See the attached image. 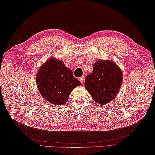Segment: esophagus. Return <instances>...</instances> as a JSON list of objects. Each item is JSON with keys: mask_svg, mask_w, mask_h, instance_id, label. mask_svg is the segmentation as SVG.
<instances>
[{"mask_svg": "<svg viewBox=\"0 0 155 155\" xmlns=\"http://www.w3.org/2000/svg\"><path fill=\"white\" fill-rule=\"evenodd\" d=\"M84 80H85V77H84V76H82L81 78H79L80 82L81 83L83 84H84Z\"/></svg>", "mask_w": 155, "mask_h": 155, "instance_id": "esophagus-1", "label": "esophagus"}]
</instances>
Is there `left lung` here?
Returning <instances> with one entry per match:
<instances>
[{"mask_svg": "<svg viewBox=\"0 0 155 155\" xmlns=\"http://www.w3.org/2000/svg\"><path fill=\"white\" fill-rule=\"evenodd\" d=\"M93 72L86 76L84 86L97 104L104 105L113 100L122 83L120 68L112 61H97Z\"/></svg>", "mask_w": 155, "mask_h": 155, "instance_id": "8db88e82", "label": "left lung"}]
</instances>
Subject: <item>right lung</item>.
<instances>
[{
  "label": "right lung",
  "mask_w": 155,
  "mask_h": 155,
  "mask_svg": "<svg viewBox=\"0 0 155 155\" xmlns=\"http://www.w3.org/2000/svg\"><path fill=\"white\" fill-rule=\"evenodd\" d=\"M39 92L53 105H62L68 101L71 91L81 84L72 71L61 60L50 58L43 64L36 78Z\"/></svg>",
  "instance_id": "obj_1"
}]
</instances>
